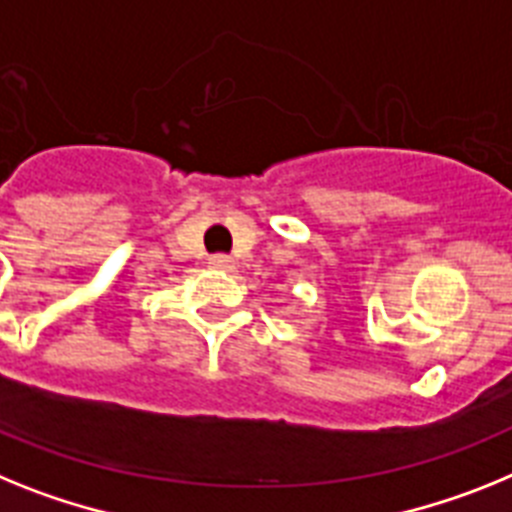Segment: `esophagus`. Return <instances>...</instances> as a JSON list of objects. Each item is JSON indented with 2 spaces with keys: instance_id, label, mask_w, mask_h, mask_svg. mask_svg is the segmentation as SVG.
Returning <instances> with one entry per match:
<instances>
[{
  "instance_id": "1",
  "label": "esophagus",
  "mask_w": 512,
  "mask_h": 512,
  "mask_svg": "<svg viewBox=\"0 0 512 512\" xmlns=\"http://www.w3.org/2000/svg\"><path fill=\"white\" fill-rule=\"evenodd\" d=\"M211 268L231 270V268H234V260H231L229 255H213V257H211Z\"/></svg>"
}]
</instances>
